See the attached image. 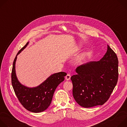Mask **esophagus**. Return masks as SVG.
<instances>
[{
    "label": "esophagus",
    "instance_id": "obj_1",
    "mask_svg": "<svg viewBox=\"0 0 127 127\" xmlns=\"http://www.w3.org/2000/svg\"><path fill=\"white\" fill-rule=\"evenodd\" d=\"M70 77H71V75L70 74H67V75L65 76V79L67 80H69L70 79Z\"/></svg>",
    "mask_w": 127,
    "mask_h": 127
}]
</instances>
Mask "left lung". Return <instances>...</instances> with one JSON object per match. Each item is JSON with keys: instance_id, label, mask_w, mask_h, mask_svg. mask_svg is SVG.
<instances>
[{"instance_id": "obj_1", "label": "left lung", "mask_w": 127, "mask_h": 127, "mask_svg": "<svg viewBox=\"0 0 127 127\" xmlns=\"http://www.w3.org/2000/svg\"><path fill=\"white\" fill-rule=\"evenodd\" d=\"M118 59L107 45L104 56L98 61H92L78 66L76 75L71 77L73 96L84 107L103 104L110 98L117 83Z\"/></svg>"}]
</instances>
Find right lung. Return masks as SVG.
Segmentation results:
<instances>
[{"instance_id": "add662e5", "label": "right lung", "mask_w": 127, "mask_h": 127, "mask_svg": "<svg viewBox=\"0 0 127 127\" xmlns=\"http://www.w3.org/2000/svg\"><path fill=\"white\" fill-rule=\"evenodd\" d=\"M29 42L17 53L14 58L11 72V83L14 93L21 103L29 111L40 113L50 105L55 89L64 80L67 73L64 72L53 74L37 87L29 88L22 85L17 80L15 65L17 56L27 46Z\"/></svg>"}]
</instances>
